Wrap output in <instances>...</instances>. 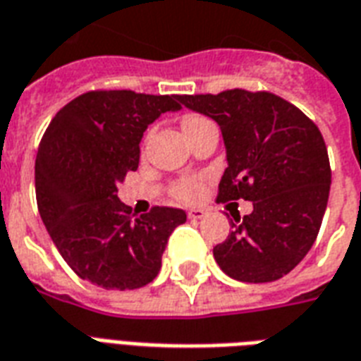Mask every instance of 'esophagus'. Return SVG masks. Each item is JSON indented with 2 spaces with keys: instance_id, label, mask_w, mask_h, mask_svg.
<instances>
[{
  "instance_id": "34e87169",
  "label": "esophagus",
  "mask_w": 361,
  "mask_h": 361,
  "mask_svg": "<svg viewBox=\"0 0 361 361\" xmlns=\"http://www.w3.org/2000/svg\"><path fill=\"white\" fill-rule=\"evenodd\" d=\"M207 216L205 209H190L188 211V219L192 220H203Z\"/></svg>"
}]
</instances>
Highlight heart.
Segmentation results:
<instances>
[{"instance_id":"b5f03b06","label":"heart","mask_w":361,"mask_h":361,"mask_svg":"<svg viewBox=\"0 0 361 361\" xmlns=\"http://www.w3.org/2000/svg\"><path fill=\"white\" fill-rule=\"evenodd\" d=\"M205 120L207 118L197 116V114H188V116H184L183 120V130H192L194 126L201 124V122H205ZM201 190H203V178L201 177H186L173 184V194H175V197L180 201H195L201 195Z\"/></svg>"}]
</instances>
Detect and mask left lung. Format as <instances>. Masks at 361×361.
<instances>
[{"mask_svg":"<svg viewBox=\"0 0 361 361\" xmlns=\"http://www.w3.org/2000/svg\"><path fill=\"white\" fill-rule=\"evenodd\" d=\"M178 102L220 126L228 167L219 201L254 207L233 216V231L212 248L220 269L241 282L288 275L311 250L328 205L331 169L317 124L271 92L235 88Z\"/></svg>","mask_w":361,"mask_h":361,"instance_id":"left-lung-1","label":"left lung"}]
</instances>
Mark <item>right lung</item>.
Segmentation results:
<instances>
[{
    "instance_id": "right-lung-1",
    "label": "right lung",
    "mask_w": 361,
    "mask_h": 361,
    "mask_svg": "<svg viewBox=\"0 0 361 361\" xmlns=\"http://www.w3.org/2000/svg\"><path fill=\"white\" fill-rule=\"evenodd\" d=\"M178 96L96 90L60 109L35 158L37 209L67 265L105 290H135L160 273L167 239L186 212L152 207L131 214L116 186L139 166L142 133Z\"/></svg>"
}]
</instances>
